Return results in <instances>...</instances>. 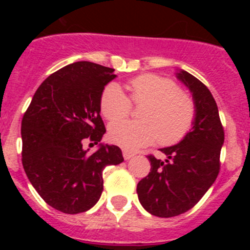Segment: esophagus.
<instances>
[{"mask_svg":"<svg viewBox=\"0 0 250 250\" xmlns=\"http://www.w3.org/2000/svg\"><path fill=\"white\" fill-rule=\"evenodd\" d=\"M123 157H125V161H128V160H130V158L132 157H134V153L133 152H130V151H123Z\"/></svg>","mask_w":250,"mask_h":250,"instance_id":"34e87169","label":"esophagus"}]
</instances>
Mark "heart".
<instances>
[{
    "label": "heart",
    "instance_id": "heart-1",
    "mask_svg": "<svg viewBox=\"0 0 250 250\" xmlns=\"http://www.w3.org/2000/svg\"><path fill=\"white\" fill-rule=\"evenodd\" d=\"M129 99L115 82L107 83L100 94V111L105 118L122 120L130 112V102L143 105L139 121H121L109 128L111 143L135 150L158 139L162 145H173L188 135L196 117V106L188 93L168 77L144 74L129 81Z\"/></svg>",
    "mask_w": 250,
    "mask_h": 250
}]
</instances>
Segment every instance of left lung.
Here are the masks:
<instances>
[{
  "label": "left lung",
  "instance_id": "1",
  "mask_svg": "<svg viewBox=\"0 0 250 250\" xmlns=\"http://www.w3.org/2000/svg\"><path fill=\"white\" fill-rule=\"evenodd\" d=\"M176 77L191 90L196 106L193 127L179 144L161 148L167 160L148 155L151 172L137 186L141 206L160 218L180 215L195 207L220 172L224 128L210 90L181 70Z\"/></svg>",
  "mask_w": 250,
  "mask_h": 250
}]
</instances>
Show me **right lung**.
Returning a JSON list of instances; mask_svg holds the SVG:
<instances>
[{"label": "right lung", "mask_w": 250, "mask_h": 250, "mask_svg": "<svg viewBox=\"0 0 250 250\" xmlns=\"http://www.w3.org/2000/svg\"><path fill=\"white\" fill-rule=\"evenodd\" d=\"M113 71L90 62L64 66L42 82L22 117L25 173L44 202L62 213L92 208L104 188L103 169L125 161L116 145H100L92 155L82 147L85 140L97 145L106 132L99 102Z\"/></svg>", "instance_id": "1"}]
</instances>
